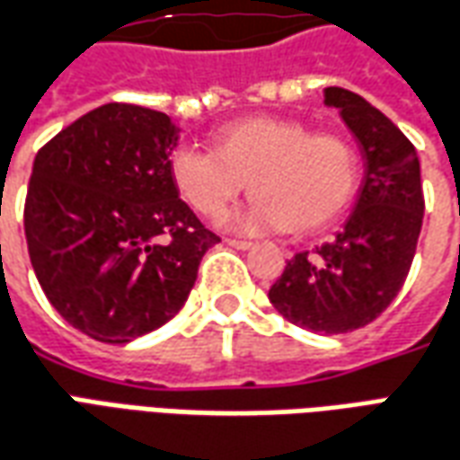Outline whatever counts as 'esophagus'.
<instances>
[{"label":"esophagus","mask_w":460,"mask_h":460,"mask_svg":"<svg viewBox=\"0 0 460 460\" xmlns=\"http://www.w3.org/2000/svg\"><path fill=\"white\" fill-rule=\"evenodd\" d=\"M226 243L234 246V249H239V252H246V249H252L253 246L252 241H243V239H226Z\"/></svg>","instance_id":"esophagus-1"}]
</instances>
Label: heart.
Wrapping results in <instances>:
<instances>
[{
	"instance_id": "1",
	"label": "heart",
	"mask_w": 460,
	"mask_h": 460,
	"mask_svg": "<svg viewBox=\"0 0 460 460\" xmlns=\"http://www.w3.org/2000/svg\"><path fill=\"white\" fill-rule=\"evenodd\" d=\"M169 172L204 217H221L249 179L252 201L224 219L239 234H314L339 219L358 184V156L341 134H308L304 121L246 117L214 134V152L179 146Z\"/></svg>"
}]
</instances>
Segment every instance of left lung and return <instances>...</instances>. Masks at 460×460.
Masks as SVG:
<instances>
[{
	"label": "left lung",
	"instance_id": "left-lung-1",
	"mask_svg": "<svg viewBox=\"0 0 460 460\" xmlns=\"http://www.w3.org/2000/svg\"><path fill=\"white\" fill-rule=\"evenodd\" d=\"M364 154V179L343 229L286 263L269 288L274 308L301 329L349 333L381 316L409 276L423 224L419 154L364 96L323 89Z\"/></svg>",
	"mask_w": 460,
	"mask_h": 460
}]
</instances>
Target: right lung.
<instances>
[{"label": "right lung", "mask_w": 460, "mask_h": 460, "mask_svg": "<svg viewBox=\"0 0 460 460\" xmlns=\"http://www.w3.org/2000/svg\"><path fill=\"white\" fill-rule=\"evenodd\" d=\"M172 119L104 104L41 146L24 204L29 259L49 304L86 336L129 343L174 319L219 243L179 199Z\"/></svg>", "instance_id": "right-lung-1"}]
</instances>
